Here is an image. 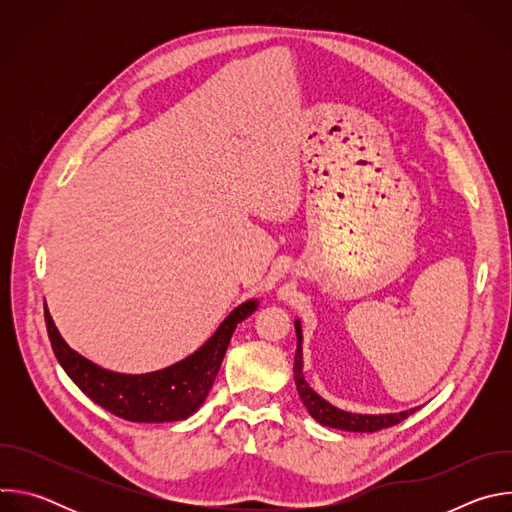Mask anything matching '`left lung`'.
I'll list each match as a JSON object with an SVG mask.
<instances>
[{
    "mask_svg": "<svg viewBox=\"0 0 512 512\" xmlns=\"http://www.w3.org/2000/svg\"><path fill=\"white\" fill-rule=\"evenodd\" d=\"M296 334H298V350H296V364H294V375H296V387L298 393L306 405V409L310 411V415L328 427H336V429H344V431H381L387 427H393L397 423H401L403 419H407L411 413H415V409L411 411H403V413H393V415H354L348 411H342L334 405H330L328 401H324L318 393L312 391V387L306 383L304 373H302V328L300 322H296Z\"/></svg>",
    "mask_w": 512,
    "mask_h": 512,
    "instance_id": "1",
    "label": "left lung"
}]
</instances>
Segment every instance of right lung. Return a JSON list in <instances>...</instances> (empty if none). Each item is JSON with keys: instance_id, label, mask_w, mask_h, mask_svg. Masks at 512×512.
I'll list each match as a JSON object with an SVG mask.
<instances>
[{"instance_id": "obj_1", "label": "right lung", "mask_w": 512, "mask_h": 512, "mask_svg": "<svg viewBox=\"0 0 512 512\" xmlns=\"http://www.w3.org/2000/svg\"><path fill=\"white\" fill-rule=\"evenodd\" d=\"M255 308V302L239 306L200 350L164 371L148 375H119L97 367L79 352L68 348L46 306L44 320L58 362L87 397L121 419L137 423H164L186 419L198 411L212 389L218 369H221L237 324L251 316Z\"/></svg>"}]
</instances>
